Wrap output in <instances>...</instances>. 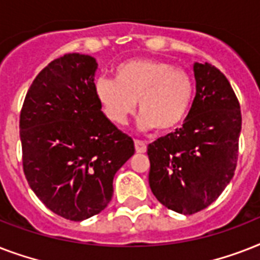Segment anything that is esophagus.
<instances>
[{"label": "esophagus", "mask_w": 260, "mask_h": 260, "mask_svg": "<svg viewBox=\"0 0 260 260\" xmlns=\"http://www.w3.org/2000/svg\"><path fill=\"white\" fill-rule=\"evenodd\" d=\"M135 150L138 154H144L147 151V146L140 140H135Z\"/></svg>", "instance_id": "obj_1"}]
</instances>
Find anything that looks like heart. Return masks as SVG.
<instances>
[{
	"label": "heart",
	"mask_w": 260,
	"mask_h": 260,
	"mask_svg": "<svg viewBox=\"0 0 260 260\" xmlns=\"http://www.w3.org/2000/svg\"><path fill=\"white\" fill-rule=\"evenodd\" d=\"M95 95L104 113L116 125H124L136 102L139 128L170 132L181 125L194 97L191 75L160 59H132L114 71V81L100 78Z\"/></svg>",
	"instance_id": "heart-1"
}]
</instances>
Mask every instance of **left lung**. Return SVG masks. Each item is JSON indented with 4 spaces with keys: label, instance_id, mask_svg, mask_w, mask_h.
Masks as SVG:
<instances>
[{
    "label": "left lung",
    "instance_id": "obj_1",
    "mask_svg": "<svg viewBox=\"0 0 260 260\" xmlns=\"http://www.w3.org/2000/svg\"><path fill=\"white\" fill-rule=\"evenodd\" d=\"M196 98L182 128L148 144V182L160 204L182 214L205 209L238 165L240 105L228 79L209 63L193 64Z\"/></svg>",
    "mask_w": 260,
    "mask_h": 260
}]
</instances>
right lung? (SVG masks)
<instances>
[{"label":"right lung","instance_id":"1","mask_svg":"<svg viewBox=\"0 0 260 260\" xmlns=\"http://www.w3.org/2000/svg\"><path fill=\"white\" fill-rule=\"evenodd\" d=\"M98 64L66 54L30 85L20 114L22 166L38 198L58 216L82 221L113 196V178L134 140L108 120L95 95Z\"/></svg>","mask_w":260,"mask_h":260}]
</instances>
